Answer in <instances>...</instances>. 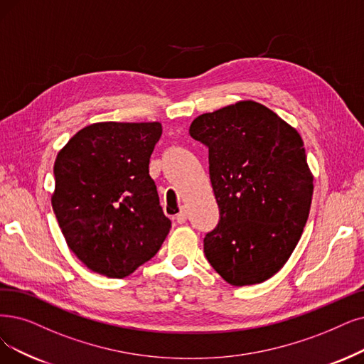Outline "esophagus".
Masks as SVG:
<instances>
[{
	"mask_svg": "<svg viewBox=\"0 0 364 364\" xmlns=\"http://www.w3.org/2000/svg\"><path fill=\"white\" fill-rule=\"evenodd\" d=\"M188 220V215H186V210L185 209H181V212L176 215V221L178 224H185Z\"/></svg>",
	"mask_w": 364,
	"mask_h": 364,
	"instance_id": "1",
	"label": "esophagus"
}]
</instances>
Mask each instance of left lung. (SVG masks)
I'll use <instances>...</instances> for the list:
<instances>
[{
    "instance_id": "8db88e82",
    "label": "left lung",
    "mask_w": 364,
    "mask_h": 364,
    "mask_svg": "<svg viewBox=\"0 0 364 364\" xmlns=\"http://www.w3.org/2000/svg\"><path fill=\"white\" fill-rule=\"evenodd\" d=\"M209 148V174L220 223L205 254L221 278L254 285L278 273L308 221L314 176L297 129L252 100L237 101L191 122Z\"/></svg>"
}]
</instances>
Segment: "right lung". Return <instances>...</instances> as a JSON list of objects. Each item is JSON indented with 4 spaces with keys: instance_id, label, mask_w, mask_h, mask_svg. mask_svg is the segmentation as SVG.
Returning <instances> with one entry per match:
<instances>
[{
    "instance_id": "right-lung-1",
    "label": "right lung",
    "mask_w": 364,
    "mask_h": 364,
    "mask_svg": "<svg viewBox=\"0 0 364 364\" xmlns=\"http://www.w3.org/2000/svg\"><path fill=\"white\" fill-rule=\"evenodd\" d=\"M159 122H97L58 152L52 208L68 248L90 270L125 278L161 248L171 223L149 158Z\"/></svg>"
}]
</instances>
